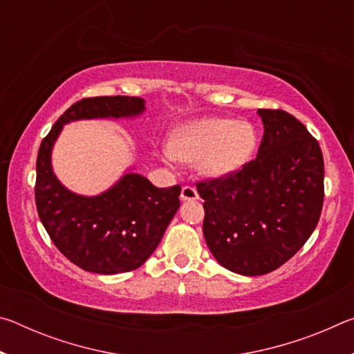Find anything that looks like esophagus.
<instances>
[{
  "mask_svg": "<svg viewBox=\"0 0 354 354\" xmlns=\"http://www.w3.org/2000/svg\"><path fill=\"white\" fill-rule=\"evenodd\" d=\"M181 200L183 201H195L198 200V192L195 187H190V185H184L181 189Z\"/></svg>",
  "mask_w": 354,
  "mask_h": 354,
  "instance_id": "34e87169",
  "label": "esophagus"
}]
</instances>
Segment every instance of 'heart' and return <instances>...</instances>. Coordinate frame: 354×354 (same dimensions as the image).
Wrapping results in <instances>:
<instances>
[{"mask_svg":"<svg viewBox=\"0 0 354 354\" xmlns=\"http://www.w3.org/2000/svg\"><path fill=\"white\" fill-rule=\"evenodd\" d=\"M259 134L253 123L225 117H206L185 123L170 136L160 158L175 165L195 164L206 179H225L253 160Z\"/></svg>","mask_w":354,"mask_h":354,"instance_id":"1","label":"heart"}]
</instances>
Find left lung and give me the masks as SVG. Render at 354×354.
I'll return each mask as SVG.
<instances>
[{"instance_id":"8db88e82","label":"left lung","mask_w":354,"mask_h":354,"mask_svg":"<svg viewBox=\"0 0 354 354\" xmlns=\"http://www.w3.org/2000/svg\"><path fill=\"white\" fill-rule=\"evenodd\" d=\"M263 136L254 160L236 175L200 183L203 232L227 270L257 277L283 266L306 243L323 206V154L301 122L257 109Z\"/></svg>"}]
</instances>
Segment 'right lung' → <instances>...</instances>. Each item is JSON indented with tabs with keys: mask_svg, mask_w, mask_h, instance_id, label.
<instances>
[{
	"mask_svg": "<svg viewBox=\"0 0 354 354\" xmlns=\"http://www.w3.org/2000/svg\"><path fill=\"white\" fill-rule=\"evenodd\" d=\"M147 111L136 97H97L75 103L39 149L35 205L57 250L82 270L117 274L139 268L162 239L179 209L181 187L158 189L129 165L98 195H81L59 181L53 148L65 124L81 120H133Z\"/></svg>",
	"mask_w": 354,
	"mask_h": 354,
	"instance_id": "obj_1",
	"label": "right lung"
}]
</instances>
